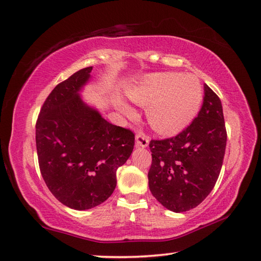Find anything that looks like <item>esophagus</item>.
<instances>
[{"mask_svg":"<svg viewBox=\"0 0 261 261\" xmlns=\"http://www.w3.org/2000/svg\"><path fill=\"white\" fill-rule=\"evenodd\" d=\"M148 143H149V138L147 135L144 134V133L140 132L138 134L136 135V146L137 147H147L148 146Z\"/></svg>","mask_w":261,"mask_h":261,"instance_id":"esophagus-1","label":"esophagus"}]
</instances>
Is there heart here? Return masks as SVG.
Listing matches in <instances>:
<instances>
[{
    "instance_id": "1",
    "label": "heart",
    "mask_w": 261,
    "mask_h": 261,
    "mask_svg": "<svg viewBox=\"0 0 261 261\" xmlns=\"http://www.w3.org/2000/svg\"><path fill=\"white\" fill-rule=\"evenodd\" d=\"M127 96L137 105L146 106L150 127L163 135H173L188 127L199 114L203 102V87L194 74L179 72L149 73L127 89ZM118 111L132 114L123 100L116 102Z\"/></svg>"
}]
</instances>
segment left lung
Returning a JSON list of instances; mask_svg holds the SVG:
<instances>
[{"label":"left lung","mask_w":261,"mask_h":261,"mask_svg":"<svg viewBox=\"0 0 261 261\" xmlns=\"http://www.w3.org/2000/svg\"><path fill=\"white\" fill-rule=\"evenodd\" d=\"M227 145L220 98L204 85L198 117L174 137L149 142L152 165L148 187L154 198L173 212L198 206L216 185Z\"/></svg>","instance_id":"obj_1"}]
</instances>
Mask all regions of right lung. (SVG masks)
Here are the masks:
<instances>
[{
    "instance_id": "right-lung-1",
    "label": "right lung",
    "mask_w": 261,
    "mask_h": 261,
    "mask_svg": "<svg viewBox=\"0 0 261 261\" xmlns=\"http://www.w3.org/2000/svg\"><path fill=\"white\" fill-rule=\"evenodd\" d=\"M91 70L84 68L57 85L36 125L41 175L50 192L74 210L91 209L112 195L116 172L135 144L134 133L108 123L80 97Z\"/></svg>"
}]
</instances>
